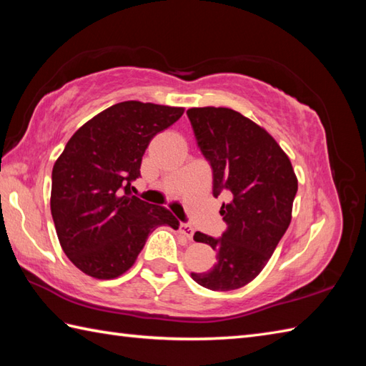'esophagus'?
Wrapping results in <instances>:
<instances>
[{
    "label": "esophagus",
    "mask_w": 366,
    "mask_h": 366,
    "mask_svg": "<svg viewBox=\"0 0 366 366\" xmlns=\"http://www.w3.org/2000/svg\"><path fill=\"white\" fill-rule=\"evenodd\" d=\"M179 232H181L182 236L187 237L189 240H192V239H193V234H195V231H193V228L190 227V224H187V223H181V224H179Z\"/></svg>",
    "instance_id": "34e87169"
}]
</instances>
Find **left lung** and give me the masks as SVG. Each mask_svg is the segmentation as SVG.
Returning a JSON list of instances; mask_svg holds the SVG:
<instances>
[{
    "instance_id": "obj_1",
    "label": "left lung",
    "mask_w": 366,
    "mask_h": 366,
    "mask_svg": "<svg viewBox=\"0 0 366 366\" xmlns=\"http://www.w3.org/2000/svg\"><path fill=\"white\" fill-rule=\"evenodd\" d=\"M187 116L212 169V195H229L220 211L223 234L193 236L214 248L217 264L192 272V278L212 291L237 290L264 269L290 227L297 177L275 139L240 113L204 107L190 108Z\"/></svg>"
}]
</instances>
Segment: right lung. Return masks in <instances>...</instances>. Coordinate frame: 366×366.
<instances>
[{
    "instance_id": "obj_1",
    "label": "right lung",
    "mask_w": 366,
    "mask_h": 366,
    "mask_svg": "<svg viewBox=\"0 0 366 366\" xmlns=\"http://www.w3.org/2000/svg\"><path fill=\"white\" fill-rule=\"evenodd\" d=\"M184 108L116 104L69 139L51 171V217L67 258L89 277L110 280L129 270L157 227L179 228L167 207L132 195L151 139Z\"/></svg>"
}]
</instances>
